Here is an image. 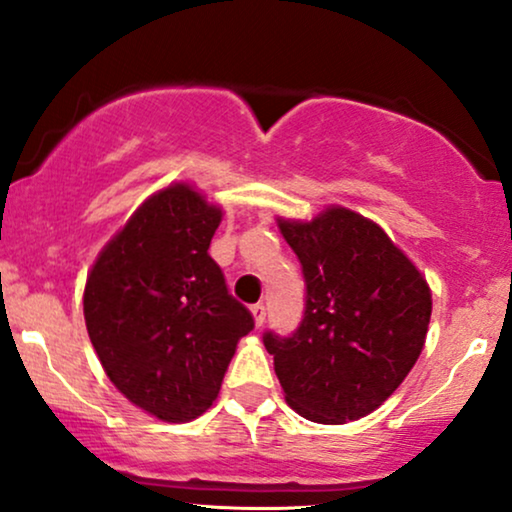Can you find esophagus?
I'll use <instances>...</instances> for the list:
<instances>
[{"label": "esophagus", "mask_w": 512, "mask_h": 512, "mask_svg": "<svg viewBox=\"0 0 512 512\" xmlns=\"http://www.w3.org/2000/svg\"><path fill=\"white\" fill-rule=\"evenodd\" d=\"M252 316H255V325L260 327L264 320H267V306L262 302L260 304H252Z\"/></svg>", "instance_id": "obj_1"}]
</instances>
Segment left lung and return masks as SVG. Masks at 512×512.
<instances>
[{
	"label": "left lung",
	"mask_w": 512,
	"mask_h": 512,
	"mask_svg": "<svg viewBox=\"0 0 512 512\" xmlns=\"http://www.w3.org/2000/svg\"><path fill=\"white\" fill-rule=\"evenodd\" d=\"M302 262L304 316L264 332L285 400L316 424H344L384 403L417 363L431 290L377 224L346 208L313 222L278 220Z\"/></svg>",
	"instance_id": "left-lung-1"
}]
</instances>
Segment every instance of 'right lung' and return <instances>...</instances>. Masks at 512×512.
Instances as JSON below:
<instances>
[{"label": "right lung", "mask_w": 512, "mask_h": 512, "mask_svg": "<svg viewBox=\"0 0 512 512\" xmlns=\"http://www.w3.org/2000/svg\"><path fill=\"white\" fill-rule=\"evenodd\" d=\"M220 220V208L187 185L163 189L109 241L86 281L88 337L107 377L173 424L213 405L238 339L255 327L208 255Z\"/></svg>", "instance_id": "1"}]
</instances>
